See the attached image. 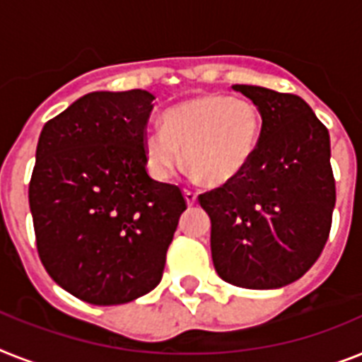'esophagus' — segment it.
Returning a JSON list of instances; mask_svg holds the SVG:
<instances>
[{"label":"esophagus","instance_id":"obj_1","mask_svg":"<svg viewBox=\"0 0 362 362\" xmlns=\"http://www.w3.org/2000/svg\"><path fill=\"white\" fill-rule=\"evenodd\" d=\"M185 199H187L188 207H192V205H196V202H198V194L194 192V190L185 188Z\"/></svg>","mask_w":362,"mask_h":362}]
</instances>
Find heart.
I'll return each mask as SVG.
<instances>
[{
	"label": "heart",
	"mask_w": 362,
	"mask_h": 362,
	"mask_svg": "<svg viewBox=\"0 0 362 362\" xmlns=\"http://www.w3.org/2000/svg\"><path fill=\"white\" fill-rule=\"evenodd\" d=\"M259 116L250 101L207 94L164 112L163 129L142 136L146 168L157 181H168L185 159L194 174L223 185L246 170L259 142Z\"/></svg>",
	"instance_id": "obj_1"
}]
</instances>
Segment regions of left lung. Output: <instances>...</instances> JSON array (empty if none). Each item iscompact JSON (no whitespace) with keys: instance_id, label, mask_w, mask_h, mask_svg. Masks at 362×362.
<instances>
[{"instance_id":"8db88e82","label":"left lung","mask_w":362,"mask_h":362,"mask_svg":"<svg viewBox=\"0 0 362 362\" xmlns=\"http://www.w3.org/2000/svg\"><path fill=\"white\" fill-rule=\"evenodd\" d=\"M259 107L262 127L246 170L198 196L211 218L218 276L267 291L298 281L329 238L335 209L327 127L300 95L235 85Z\"/></svg>"}]
</instances>
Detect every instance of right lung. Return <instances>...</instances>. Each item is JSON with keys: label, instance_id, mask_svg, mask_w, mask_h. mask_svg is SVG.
<instances>
[{"label": "right lung", "instance_id": "add662e5", "mask_svg": "<svg viewBox=\"0 0 362 362\" xmlns=\"http://www.w3.org/2000/svg\"><path fill=\"white\" fill-rule=\"evenodd\" d=\"M153 94L90 92L46 122L29 181L42 264L92 305H122L160 283L187 209L181 188L149 177L142 136Z\"/></svg>", "mask_w": 362, "mask_h": 362}]
</instances>
